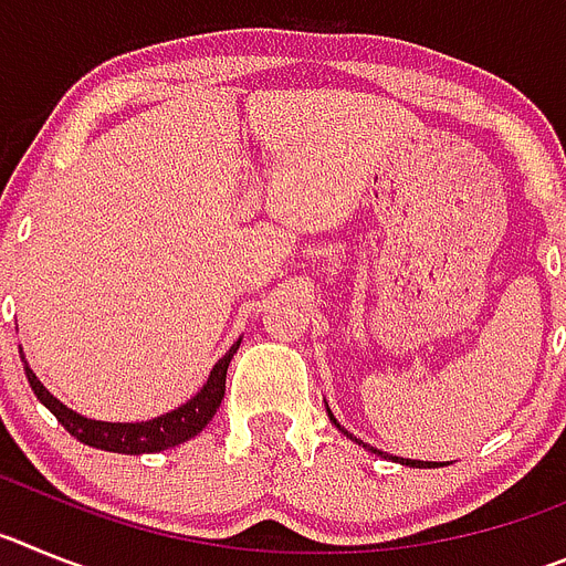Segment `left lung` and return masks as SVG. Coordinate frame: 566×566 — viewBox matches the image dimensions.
Listing matches in <instances>:
<instances>
[{
    "label": "left lung",
    "instance_id": "1",
    "mask_svg": "<svg viewBox=\"0 0 566 566\" xmlns=\"http://www.w3.org/2000/svg\"><path fill=\"white\" fill-rule=\"evenodd\" d=\"M326 413H328V419H332V424H334V428H337V431H339V433H343V437H348V439H352V442L363 444L365 451H371V453H377V457H385V459H391V462H399V464H405V468H437V462H419V459H402V457H388V453H385V451H377V448H374V444H365V442H363V439H357V437H354V433H348V431H345L343 424H339V422H337V417H334V413H332V408H328V402H326Z\"/></svg>",
    "mask_w": 566,
    "mask_h": 566
}]
</instances>
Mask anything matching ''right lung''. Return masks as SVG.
I'll return each instance as SVG.
<instances>
[{
    "label": "right lung",
    "mask_w": 566,
    "mask_h": 566,
    "mask_svg": "<svg viewBox=\"0 0 566 566\" xmlns=\"http://www.w3.org/2000/svg\"><path fill=\"white\" fill-rule=\"evenodd\" d=\"M240 339L223 354L218 363L212 365L207 382L192 399H187L184 405H178L175 411L161 413V417L147 419V422H102V419H87L82 413H76L73 408L56 399L53 394L39 382V377L33 374V368L24 363V377H28L30 388L36 394L39 402L48 408L59 422L64 424V431L70 437H76L78 442L90 444V448H98V451H113V453H127V457H142V453H158L175 448V444L187 442V439L198 437V433L212 422L214 411L221 408L223 391H227V368L232 363V357L238 354Z\"/></svg>",
    "instance_id": "add662e5"
}]
</instances>
